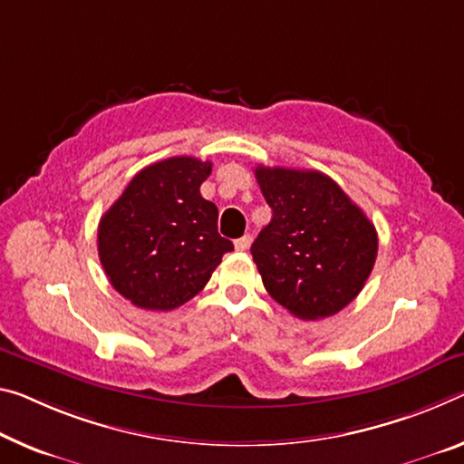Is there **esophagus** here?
Returning a JSON list of instances; mask_svg holds the SVG:
<instances>
[{
    "label": "esophagus",
    "mask_w": 464,
    "mask_h": 464,
    "mask_svg": "<svg viewBox=\"0 0 464 464\" xmlns=\"http://www.w3.org/2000/svg\"><path fill=\"white\" fill-rule=\"evenodd\" d=\"M249 244H252V237H249V235H244V237L235 239V249H237V252H246Z\"/></svg>",
    "instance_id": "obj_1"
}]
</instances>
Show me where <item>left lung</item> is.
I'll return each instance as SVG.
<instances>
[{
    "mask_svg": "<svg viewBox=\"0 0 464 464\" xmlns=\"http://www.w3.org/2000/svg\"><path fill=\"white\" fill-rule=\"evenodd\" d=\"M270 223L252 256L270 297L301 320L349 305L378 256V233L365 212L320 171L256 167Z\"/></svg>",
    "mask_w": 464,
    "mask_h": 464,
    "instance_id": "1",
    "label": "left lung"
}]
</instances>
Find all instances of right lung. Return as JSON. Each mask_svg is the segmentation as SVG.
I'll list each match as a JSON object with an SVG mask.
<instances>
[{"label": "right lung", "mask_w": 464, "mask_h": 464, "mask_svg": "<svg viewBox=\"0 0 464 464\" xmlns=\"http://www.w3.org/2000/svg\"><path fill=\"white\" fill-rule=\"evenodd\" d=\"M208 160L171 157L144 167L99 223V258L109 283L136 307L175 310L196 297L233 244L204 200Z\"/></svg>", "instance_id": "right-lung-1"}]
</instances>
